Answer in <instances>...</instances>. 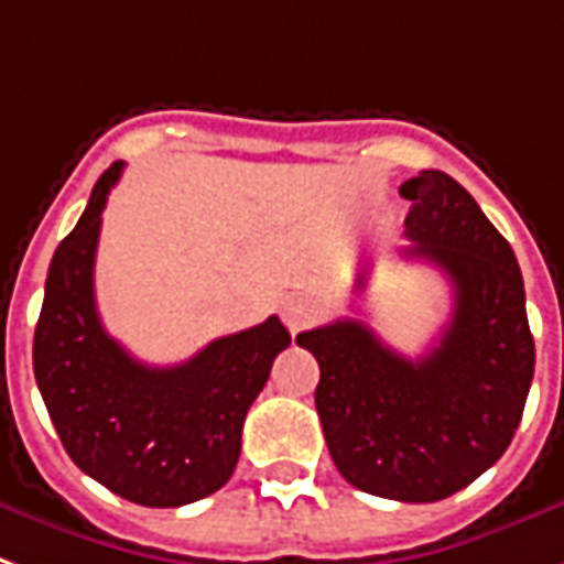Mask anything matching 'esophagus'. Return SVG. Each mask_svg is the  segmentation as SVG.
<instances>
[{
	"instance_id": "esophagus-1",
	"label": "esophagus",
	"mask_w": 564,
	"mask_h": 564,
	"mask_svg": "<svg viewBox=\"0 0 564 564\" xmlns=\"http://www.w3.org/2000/svg\"><path fill=\"white\" fill-rule=\"evenodd\" d=\"M316 316V307H313L307 299H286L283 301V322L290 330H301L307 322Z\"/></svg>"
}]
</instances>
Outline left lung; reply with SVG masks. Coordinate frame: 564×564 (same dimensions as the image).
<instances>
[{
  "label": "left lung",
  "instance_id": "1",
  "mask_svg": "<svg viewBox=\"0 0 564 564\" xmlns=\"http://www.w3.org/2000/svg\"><path fill=\"white\" fill-rule=\"evenodd\" d=\"M411 200L405 257L453 283L437 346L405 358L360 319L299 334L319 360L316 411L343 479L376 497L435 502L479 479L521 423L535 343L521 265L470 192L444 171L399 186Z\"/></svg>",
  "mask_w": 564,
  "mask_h": 564
}]
</instances>
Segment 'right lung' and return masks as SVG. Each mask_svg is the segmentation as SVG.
<instances>
[{
    "instance_id": "1",
    "label": "right lung",
    "mask_w": 564,
    "mask_h": 564,
    "mask_svg": "<svg viewBox=\"0 0 564 564\" xmlns=\"http://www.w3.org/2000/svg\"><path fill=\"white\" fill-rule=\"evenodd\" d=\"M120 174L123 162L102 171L55 248L34 328V378L82 473L123 500L171 509L204 500L234 476L245 414L292 337L269 316L177 367H148L109 337L94 301V257Z\"/></svg>"
}]
</instances>
